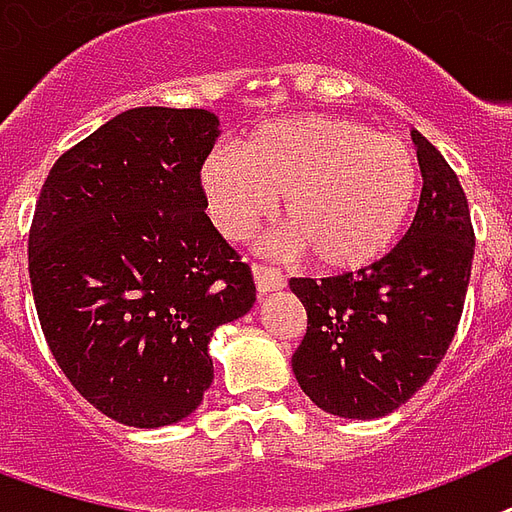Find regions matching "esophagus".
I'll return each mask as SVG.
<instances>
[{
    "mask_svg": "<svg viewBox=\"0 0 512 512\" xmlns=\"http://www.w3.org/2000/svg\"><path fill=\"white\" fill-rule=\"evenodd\" d=\"M253 280H256V291L259 296H267L272 291H280L285 285V277L272 267H264V264H256L253 261Z\"/></svg>",
    "mask_w": 512,
    "mask_h": 512,
    "instance_id": "1",
    "label": "esophagus"
}]
</instances>
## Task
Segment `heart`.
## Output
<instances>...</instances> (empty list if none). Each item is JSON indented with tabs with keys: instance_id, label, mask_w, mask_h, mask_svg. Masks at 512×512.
<instances>
[{
	"instance_id": "obj_1",
	"label": "heart",
	"mask_w": 512,
	"mask_h": 512,
	"mask_svg": "<svg viewBox=\"0 0 512 512\" xmlns=\"http://www.w3.org/2000/svg\"><path fill=\"white\" fill-rule=\"evenodd\" d=\"M208 213L229 237L275 211L288 245L326 272L379 261L403 235L422 189L417 152L363 122L293 114L264 122L235 149L202 162Z\"/></svg>"
}]
</instances>
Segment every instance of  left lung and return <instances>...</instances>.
<instances>
[{
	"instance_id": "obj_1",
	"label": "left lung",
	"mask_w": 512,
	"mask_h": 512,
	"mask_svg": "<svg viewBox=\"0 0 512 512\" xmlns=\"http://www.w3.org/2000/svg\"><path fill=\"white\" fill-rule=\"evenodd\" d=\"M422 168L417 216L395 248L355 275L291 277L307 310L293 352L296 382L318 408L344 419H379L433 376L457 334L475 235L457 173L411 130Z\"/></svg>"
}]
</instances>
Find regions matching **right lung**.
<instances>
[{
    "label": "right lung",
    "mask_w": 512,
    "mask_h": 512,
    "mask_svg": "<svg viewBox=\"0 0 512 512\" xmlns=\"http://www.w3.org/2000/svg\"><path fill=\"white\" fill-rule=\"evenodd\" d=\"M208 109L138 106L63 152L39 192L29 277L74 390L128 427L189 417L213 382V331L256 301L251 267L208 219Z\"/></svg>",
    "instance_id": "right-lung-1"
}]
</instances>
